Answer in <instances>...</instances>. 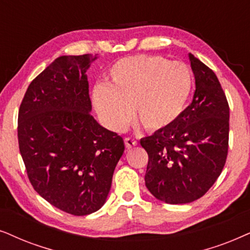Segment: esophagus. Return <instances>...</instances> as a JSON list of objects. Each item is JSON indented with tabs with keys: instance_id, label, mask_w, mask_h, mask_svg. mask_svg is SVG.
<instances>
[{
	"instance_id": "34e87169",
	"label": "esophagus",
	"mask_w": 250,
	"mask_h": 250,
	"mask_svg": "<svg viewBox=\"0 0 250 250\" xmlns=\"http://www.w3.org/2000/svg\"><path fill=\"white\" fill-rule=\"evenodd\" d=\"M125 144L128 148H131V147H135V146L137 145V141H136V139H134V138H131V137H127L125 139Z\"/></svg>"
}]
</instances>
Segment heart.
Wrapping results in <instances>:
<instances>
[{
    "label": "heart",
    "mask_w": 250,
    "mask_h": 250,
    "mask_svg": "<svg viewBox=\"0 0 250 250\" xmlns=\"http://www.w3.org/2000/svg\"><path fill=\"white\" fill-rule=\"evenodd\" d=\"M193 89L191 68L159 56L137 55L112 65L108 85L99 84L92 102L106 127L120 130L131 118L151 131L165 130L178 121Z\"/></svg>",
    "instance_id": "obj_1"
}]
</instances>
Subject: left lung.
I'll use <instances>...</instances> for the list:
<instances>
[{
    "instance_id": "8db88e82",
    "label": "left lung",
    "mask_w": 250,
    "mask_h": 250,
    "mask_svg": "<svg viewBox=\"0 0 250 250\" xmlns=\"http://www.w3.org/2000/svg\"><path fill=\"white\" fill-rule=\"evenodd\" d=\"M195 79L193 101L170 128L141 139L148 154L145 185L160 201L198 200L214 185L229 149V108L217 76L188 53Z\"/></svg>"
}]
</instances>
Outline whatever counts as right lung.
<instances>
[{"instance_id": "add662e5", "label": "right lung", "mask_w": 250, "mask_h": 250, "mask_svg": "<svg viewBox=\"0 0 250 250\" xmlns=\"http://www.w3.org/2000/svg\"><path fill=\"white\" fill-rule=\"evenodd\" d=\"M96 56H62L28 85L18 113L19 151L33 188L75 216L106 202L125 151L121 136L90 114L86 69Z\"/></svg>"}]
</instances>
